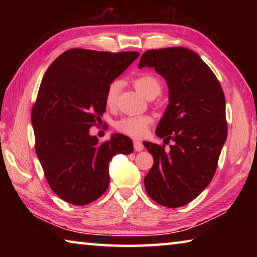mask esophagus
Instances as JSON below:
<instances>
[{
    "label": "esophagus",
    "mask_w": 257,
    "mask_h": 257,
    "mask_svg": "<svg viewBox=\"0 0 257 257\" xmlns=\"http://www.w3.org/2000/svg\"><path fill=\"white\" fill-rule=\"evenodd\" d=\"M134 149L136 152H142L144 150V145L141 141H134Z\"/></svg>",
    "instance_id": "esophagus-1"
}]
</instances>
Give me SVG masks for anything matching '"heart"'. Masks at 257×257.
<instances>
[{
	"instance_id": "heart-1",
	"label": "heart",
	"mask_w": 257,
	"mask_h": 257,
	"mask_svg": "<svg viewBox=\"0 0 257 257\" xmlns=\"http://www.w3.org/2000/svg\"><path fill=\"white\" fill-rule=\"evenodd\" d=\"M133 84L139 93L144 95L146 98L152 99L159 96L163 89L162 81L158 77L151 73H143L133 80ZM121 87L119 80L112 81L107 86L105 92V103L108 107H113L116 103L118 94ZM153 122V118L151 115H135V116H122L114 122V128L118 132L130 137L141 138L145 136L151 123Z\"/></svg>"
}]
</instances>
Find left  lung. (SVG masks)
I'll return each instance as SVG.
<instances>
[{
	"instance_id": "8db88e82",
	"label": "left lung",
	"mask_w": 257,
	"mask_h": 257,
	"mask_svg": "<svg viewBox=\"0 0 257 257\" xmlns=\"http://www.w3.org/2000/svg\"><path fill=\"white\" fill-rule=\"evenodd\" d=\"M152 67L169 87V105L156 129L165 145L144 142L154 164L144 178L146 193L165 207L184 206L214 177L228 135L225 98L210 67L189 49L168 47L142 55L139 68Z\"/></svg>"
}]
</instances>
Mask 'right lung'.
<instances>
[{"mask_svg": "<svg viewBox=\"0 0 257 257\" xmlns=\"http://www.w3.org/2000/svg\"><path fill=\"white\" fill-rule=\"evenodd\" d=\"M138 52L71 49L47 69L32 110L35 151L51 189L72 205L82 206L105 193L108 162L133 153V141L121 134L99 143L89 129L105 112L107 86Z\"/></svg>", "mask_w": 257, "mask_h": 257, "instance_id": "1", "label": "right lung"}]
</instances>
